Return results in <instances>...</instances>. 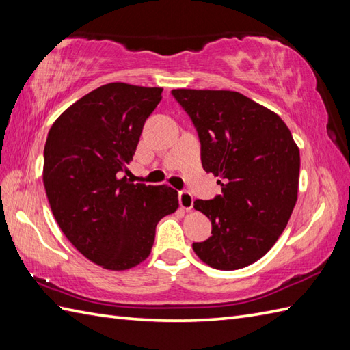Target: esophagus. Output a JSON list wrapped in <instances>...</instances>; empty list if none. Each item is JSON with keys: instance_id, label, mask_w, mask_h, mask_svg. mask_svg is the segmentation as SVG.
<instances>
[{"instance_id": "obj_1", "label": "esophagus", "mask_w": 350, "mask_h": 350, "mask_svg": "<svg viewBox=\"0 0 350 350\" xmlns=\"http://www.w3.org/2000/svg\"><path fill=\"white\" fill-rule=\"evenodd\" d=\"M179 203L180 207L185 211H192V206H194V198L187 191L179 192Z\"/></svg>"}]
</instances>
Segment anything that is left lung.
Returning <instances> with one entry per match:
<instances>
[{"mask_svg": "<svg viewBox=\"0 0 350 350\" xmlns=\"http://www.w3.org/2000/svg\"><path fill=\"white\" fill-rule=\"evenodd\" d=\"M202 143L206 173L222 194L196 200L212 222V236L192 243L198 258L219 271L252 265L284 232L298 200L299 148L278 114L228 90L171 92Z\"/></svg>", "mask_w": 350, "mask_h": 350, "instance_id": "1", "label": "left lung"}]
</instances>
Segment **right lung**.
<instances>
[{"label":"right lung","instance_id":"obj_1","mask_svg":"<svg viewBox=\"0 0 350 350\" xmlns=\"http://www.w3.org/2000/svg\"><path fill=\"white\" fill-rule=\"evenodd\" d=\"M161 94V87L105 84L72 103L48 133L43 185L52 215L73 247L103 269L144 262L158 222L179 207L168 185L122 177Z\"/></svg>","mask_w":350,"mask_h":350}]
</instances>
